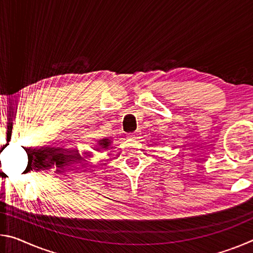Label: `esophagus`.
I'll list each match as a JSON object with an SVG mask.
<instances>
[{
  "mask_svg": "<svg viewBox=\"0 0 253 253\" xmlns=\"http://www.w3.org/2000/svg\"><path fill=\"white\" fill-rule=\"evenodd\" d=\"M137 135V132H131V134H129V135H128V136H129V137H132V138H134V137Z\"/></svg>",
  "mask_w": 253,
  "mask_h": 253,
  "instance_id": "34e87169",
  "label": "esophagus"
}]
</instances>
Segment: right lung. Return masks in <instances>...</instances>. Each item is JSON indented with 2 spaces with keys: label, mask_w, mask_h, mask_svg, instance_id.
<instances>
[{
  "label": "right lung",
  "mask_w": 253,
  "mask_h": 253,
  "mask_svg": "<svg viewBox=\"0 0 253 253\" xmlns=\"http://www.w3.org/2000/svg\"><path fill=\"white\" fill-rule=\"evenodd\" d=\"M109 144H110V142H108V139H107V138L99 140V145H100L102 148H107V147L109 146Z\"/></svg>",
  "instance_id": "obj_1"
}]
</instances>
